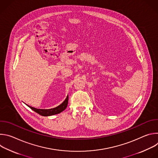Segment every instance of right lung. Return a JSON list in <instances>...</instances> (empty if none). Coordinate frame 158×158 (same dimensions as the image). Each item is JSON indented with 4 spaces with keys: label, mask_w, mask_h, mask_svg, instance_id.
Segmentation results:
<instances>
[{
    "label": "right lung",
    "mask_w": 158,
    "mask_h": 158,
    "mask_svg": "<svg viewBox=\"0 0 158 158\" xmlns=\"http://www.w3.org/2000/svg\"><path fill=\"white\" fill-rule=\"evenodd\" d=\"M68 99L69 97L68 96H67L66 99L64 100V101L60 104L59 106H58L56 107L52 108V109H37L33 107H31L30 106L27 105V106H29L32 110H34L37 113H38L39 114L42 116H52V115H54V114H57L60 113V112H62L64 110H65L67 106V104H68Z\"/></svg>",
    "instance_id": "1"
}]
</instances>
